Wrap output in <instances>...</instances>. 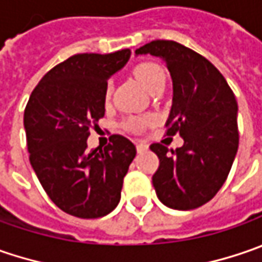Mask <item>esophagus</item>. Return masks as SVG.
<instances>
[{"label":"esophagus","instance_id":"1","mask_svg":"<svg viewBox=\"0 0 262 262\" xmlns=\"http://www.w3.org/2000/svg\"><path fill=\"white\" fill-rule=\"evenodd\" d=\"M136 149H138V152H139V154L145 152V151L148 149V145H146V143H143V142H138V143H136Z\"/></svg>","mask_w":262,"mask_h":262}]
</instances>
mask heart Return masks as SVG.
Segmentation results:
<instances>
[{"instance_id":"1","label":"heart","mask_w":262,"mask_h":262,"mask_svg":"<svg viewBox=\"0 0 262 262\" xmlns=\"http://www.w3.org/2000/svg\"><path fill=\"white\" fill-rule=\"evenodd\" d=\"M135 77L139 80V83L151 94L152 91H155L157 88L160 86H164L165 83V74L164 70L154 63H143L139 64L136 69H135ZM111 94V86H107V91H105V98H110ZM146 119H139V117H135V119H129L126 121V127L129 130L138 132L142 129L143 126L146 124Z\"/></svg>"}]
</instances>
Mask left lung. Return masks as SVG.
I'll use <instances>...</instances> for the list:
<instances>
[{"label": "left lung", "instance_id": "1", "mask_svg": "<svg viewBox=\"0 0 262 262\" xmlns=\"http://www.w3.org/2000/svg\"><path fill=\"white\" fill-rule=\"evenodd\" d=\"M167 66L173 82L167 135L179 133L183 146L152 143L160 167L152 176L158 199L173 210L207 204L220 190L239 146L237 102L223 74L198 52L174 40H152L135 51Z\"/></svg>", "mask_w": 262, "mask_h": 262}]
</instances>
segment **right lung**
Segmentation results:
<instances>
[{
    "label": "right lung",
    "instance_id": "obj_1",
    "mask_svg": "<svg viewBox=\"0 0 262 262\" xmlns=\"http://www.w3.org/2000/svg\"><path fill=\"white\" fill-rule=\"evenodd\" d=\"M130 54H76L40 79L25 110L32 168L52 202L79 219L104 217L117 207L136 155L121 135L104 149H88L86 142L89 127L105 114L108 79Z\"/></svg>",
    "mask_w": 262,
    "mask_h": 262
}]
</instances>
